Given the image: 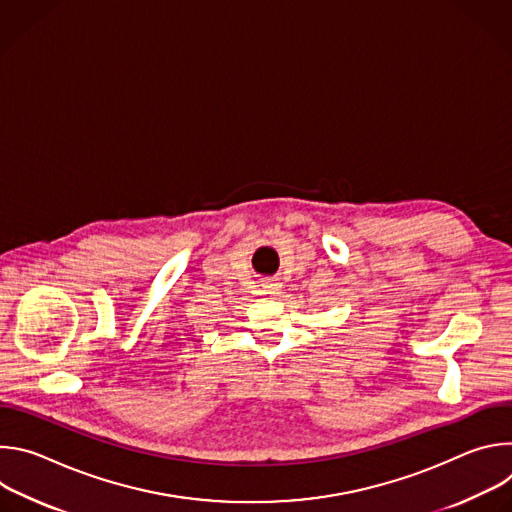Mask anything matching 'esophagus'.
<instances>
[{
    "instance_id": "1",
    "label": "esophagus",
    "mask_w": 512,
    "mask_h": 512,
    "mask_svg": "<svg viewBox=\"0 0 512 512\" xmlns=\"http://www.w3.org/2000/svg\"><path fill=\"white\" fill-rule=\"evenodd\" d=\"M279 289H281V283H279V281H275V279H271V281H265V283H263V294L275 296V294H279Z\"/></svg>"
}]
</instances>
